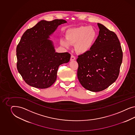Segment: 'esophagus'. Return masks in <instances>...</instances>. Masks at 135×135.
Returning <instances> with one entry per match:
<instances>
[{"label":"esophagus","instance_id":"1","mask_svg":"<svg viewBox=\"0 0 135 135\" xmlns=\"http://www.w3.org/2000/svg\"><path fill=\"white\" fill-rule=\"evenodd\" d=\"M75 59H76V57H75V56H74L73 55H72L71 56V59H70L71 61H73V60H75Z\"/></svg>","mask_w":135,"mask_h":135}]
</instances>
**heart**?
<instances>
[{"mask_svg":"<svg viewBox=\"0 0 135 135\" xmlns=\"http://www.w3.org/2000/svg\"><path fill=\"white\" fill-rule=\"evenodd\" d=\"M97 32L92 27L81 26L68 30L66 32V38H62L60 44L67 49L71 45H75V49L80 53L88 52L94 43Z\"/></svg>","mask_w":135,"mask_h":135,"instance_id":"1","label":"heart"}]
</instances>
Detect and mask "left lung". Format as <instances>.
Returning <instances> with one entry per match:
<instances>
[{
    "label": "left lung",
    "instance_id": "1",
    "mask_svg": "<svg viewBox=\"0 0 135 135\" xmlns=\"http://www.w3.org/2000/svg\"><path fill=\"white\" fill-rule=\"evenodd\" d=\"M99 35L92 47L78 56L77 77L86 90L98 92L106 89L118 77L123 52L117 35L100 23Z\"/></svg>",
    "mask_w": 135,
    "mask_h": 135
}]
</instances>
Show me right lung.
<instances>
[{"instance_id":"obj_1","label":"right lung","mask_w":135,"mask_h":135,"mask_svg":"<svg viewBox=\"0 0 135 135\" xmlns=\"http://www.w3.org/2000/svg\"><path fill=\"white\" fill-rule=\"evenodd\" d=\"M66 23L63 19L41 20L23 35L17 46V68L28 85L49 88L56 80L59 66L69 61L70 54L56 52L48 39L59 25Z\"/></svg>"}]
</instances>
